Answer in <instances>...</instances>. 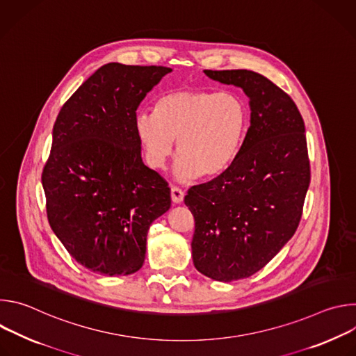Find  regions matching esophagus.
Returning a JSON list of instances; mask_svg holds the SVG:
<instances>
[{
    "mask_svg": "<svg viewBox=\"0 0 356 356\" xmlns=\"http://www.w3.org/2000/svg\"><path fill=\"white\" fill-rule=\"evenodd\" d=\"M170 195H172V201L175 202V204H180V202H183V198H184V193L183 190H180L179 187H172L170 188Z\"/></svg>",
    "mask_w": 356,
    "mask_h": 356,
    "instance_id": "obj_1",
    "label": "esophagus"
}]
</instances>
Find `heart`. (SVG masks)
I'll list each match as a JSON object with an SVG mask.
<instances>
[{
	"label": "heart",
	"instance_id": "heart-1",
	"mask_svg": "<svg viewBox=\"0 0 356 356\" xmlns=\"http://www.w3.org/2000/svg\"><path fill=\"white\" fill-rule=\"evenodd\" d=\"M138 140L150 168L165 169L177 139L176 180L224 173L238 158L249 129L245 99L231 91L176 90L159 98L156 113L138 111Z\"/></svg>",
	"mask_w": 356,
	"mask_h": 356
}]
</instances>
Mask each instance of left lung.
I'll use <instances>...</instances> for the list:
<instances>
[{
  "label": "left lung",
  "instance_id": "left-lung-1",
  "mask_svg": "<svg viewBox=\"0 0 356 356\" xmlns=\"http://www.w3.org/2000/svg\"><path fill=\"white\" fill-rule=\"evenodd\" d=\"M243 90L250 125L235 162L190 187L195 269L218 282L245 279L272 261L294 235L310 184L306 128L294 101L252 70H204Z\"/></svg>",
  "mask_w": 356,
  "mask_h": 356
}]
</instances>
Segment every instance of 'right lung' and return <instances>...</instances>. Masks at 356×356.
Segmentation results:
<instances>
[{"mask_svg": "<svg viewBox=\"0 0 356 356\" xmlns=\"http://www.w3.org/2000/svg\"><path fill=\"white\" fill-rule=\"evenodd\" d=\"M170 72L101 66L56 118L42 173L47 220L70 255L91 272L139 270L150 224L170 209V188L142 162L134 127L142 99Z\"/></svg>", "mask_w": 356, "mask_h": 356, "instance_id": "right-lung-1", "label": "right lung"}]
</instances>
